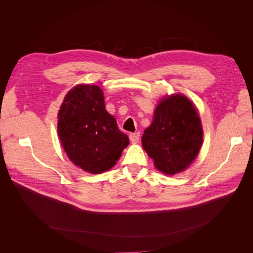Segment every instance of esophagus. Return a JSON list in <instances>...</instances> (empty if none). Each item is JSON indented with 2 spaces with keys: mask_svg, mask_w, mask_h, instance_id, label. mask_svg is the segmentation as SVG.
Here are the masks:
<instances>
[{
  "mask_svg": "<svg viewBox=\"0 0 253 253\" xmlns=\"http://www.w3.org/2000/svg\"><path fill=\"white\" fill-rule=\"evenodd\" d=\"M139 132H135V133L130 134V140L132 143H137L139 141Z\"/></svg>",
  "mask_w": 253,
  "mask_h": 253,
  "instance_id": "34e87169",
  "label": "esophagus"
}]
</instances>
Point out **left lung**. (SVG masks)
I'll list each match as a JSON object with an SVG mask.
<instances>
[{"label":"left lung","instance_id":"left-lung-1","mask_svg":"<svg viewBox=\"0 0 253 253\" xmlns=\"http://www.w3.org/2000/svg\"><path fill=\"white\" fill-rule=\"evenodd\" d=\"M203 130L194 104L175 94L158 104L154 120L144 130L142 147L163 173L173 175L195 160L201 149Z\"/></svg>","mask_w":253,"mask_h":253}]
</instances>
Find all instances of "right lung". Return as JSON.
Instances as JSON below:
<instances>
[{
	"instance_id": "1",
	"label": "right lung",
	"mask_w": 253,
	"mask_h": 253,
	"mask_svg": "<svg viewBox=\"0 0 253 253\" xmlns=\"http://www.w3.org/2000/svg\"><path fill=\"white\" fill-rule=\"evenodd\" d=\"M57 129L70 160L93 174L111 169L129 144L105 110L102 90L94 85H78L66 94Z\"/></svg>"
}]
</instances>
